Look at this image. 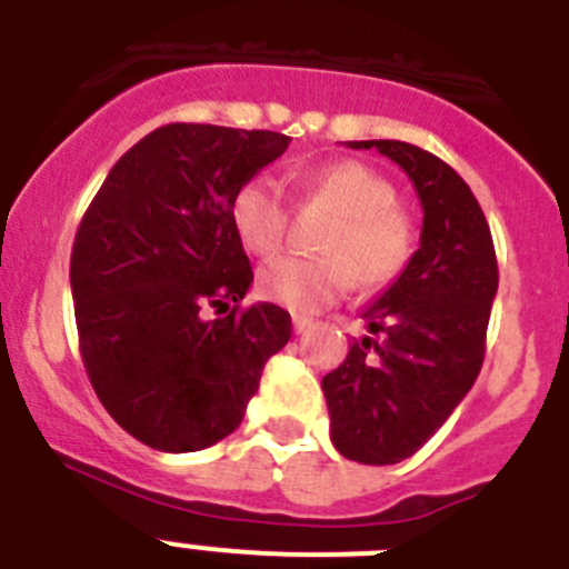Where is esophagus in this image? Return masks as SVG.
<instances>
[{
  "mask_svg": "<svg viewBox=\"0 0 569 569\" xmlns=\"http://www.w3.org/2000/svg\"><path fill=\"white\" fill-rule=\"evenodd\" d=\"M310 328H313V319H308V316H293V330H296V333H308Z\"/></svg>",
  "mask_w": 569,
  "mask_h": 569,
  "instance_id": "1",
  "label": "esophagus"
}]
</instances>
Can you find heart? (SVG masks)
Listing matches in <instances>:
<instances>
[{
  "label": "heart",
  "instance_id": "obj_1",
  "mask_svg": "<svg viewBox=\"0 0 569 569\" xmlns=\"http://www.w3.org/2000/svg\"><path fill=\"white\" fill-rule=\"evenodd\" d=\"M301 199L333 210L321 230L325 256H290L259 273V293L293 313H319L350 290L353 279L376 290L399 279L416 253V224L399 208L393 182L361 162H328L299 176ZM241 244L261 259L281 253L290 230L284 190L270 176H253L233 196Z\"/></svg>",
  "mask_w": 569,
  "mask_h": 569
}]
</instances>
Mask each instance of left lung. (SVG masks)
<instances>
[{
	"label": "left lung",
	"instance_id": "8db88e82",
	"mask_svg": "<svg viewBox=\"0 0 569 569\" xmlns=\"http://www.w3.org/2000/svg\"><path fill=\"white\" fill-rule=\"evenodd\" d=\"M350 148L393 159L425 210L419 250L361 313L370 336L353 341L347 359L321 379L336 450L361 465H396L470 393L485 361L499 261L481 204L439 156L396 139Z\"/></svg>",
	"mask_w": 569,
	"mask_h": 569
}]
</instances>
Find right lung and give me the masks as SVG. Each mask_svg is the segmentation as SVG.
<instances>
[{"label": "right lung", "mask_w": 569, "mask_h": 569, "mask_svg": "<svg viewBox=\"0 0 569 569\" xmlns=\"http://www.w3.org/2000/svg\"><path fill=\"white\" fill-rule=\"evenodd\" d=\"M288 144L273 130L164 124L84 210L70 253L79 353L116 425L153 450L233 433L290 341L288 310L239 305L253 268L233 224L236 190Z\"/></svg>", "instance_id": "1"}]
</instances>
